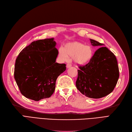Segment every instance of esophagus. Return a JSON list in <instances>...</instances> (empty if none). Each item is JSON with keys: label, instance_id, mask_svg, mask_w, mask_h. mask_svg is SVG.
<instances>
[{"label": "esophagus", "instance_id": "34e87169", "mask_svg": "<svg viewBox=\"0 0 132 132\" xmlns=\"http://www.w3.org/2000/svg\"><path fill=\"white\" fill-rule=\"evenodd\" d=\"M71 65L70 64V63H67V64L66 65V67H67V68L68 69V68H70V67H71Z\"/></svg>", "mask_w": 132, "mask_h": 132}]
</instances>
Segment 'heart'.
Here are the masks:
<instances>
[{
	"mask_svg": "<svg viewBox=\"0 0 132 132\" xmlns=\"http://www.w3.org/2000/svg\"><path fill=\"white\" fill-rule=\"evenodd\" d=\"M94 55V51L90 45H85L79 42L67 43L64 49H59V56L64 60L73 57L74 62L78 65H86L90 62Z\"/></svg>",
	"mask_w": 132,
	"mask_h": 132,
	"instance_id": "b5f03b06",
	"label": "heart"
}]
</instances>
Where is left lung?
Instances as JSON below:
<instances>
[{
  "label": "left lung",
  "mask_w": 132,
  "mask_h": 132,
  "mask_svg": "<svg viewBox=\"0 0 132 132\" xmlns=\"http://www.w3.org/2000/svg\"><path fill=\"white\" fill-rule=\"evenodd\" d=\"M92 45L99 48L88 64L80 66L76 86L87 97L99 99L110 94L119 78L116 57L103 44L90 39Z\"/></svg>",
  "instance_id": "obj_1"
}]
</instances>
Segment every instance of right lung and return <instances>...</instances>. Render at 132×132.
Listing matches in <instances>:
<instances>
[{"label": "right lung", "instance_id": "right-lung-1", "mask_svg": "<svg viewBox=\"0 0 132 132\" xmlns=\"http://www.w3.org/2000/svg\"><path fill=\"white\" fill-rule=\"evenodd\" d=\"M54 38L33 42L17 57L14 78L24 96L35 101L50 97L57 77L66 69L56 62L59 54Z\"/></svg>", "mask_w": 132, "mask_h": 132}]
</instances>
